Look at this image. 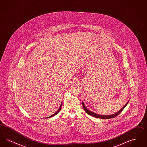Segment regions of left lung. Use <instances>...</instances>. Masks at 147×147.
<instances>
[{
  "instance_id": "left-lung-1",
  "label": "left lung",
  "mask_w": 147,
  "mask_h": 147,
  "mask_svg": "<svg viewBox=\"0 0 147 147\" xmlns=\"http://www.w3.org/2000/svg\"><path fill=\"white\" fill-rule=\"evenodd\" d=\"M128 102H129V101L126 103V105H125L119 111L116 112V113H115V114H113L112 115H109V116H102V115H99L96 114V113H94V112H91L90 111L88 110L85 107V105H84L83 102H82V104H83V108H84V110H85V111L86 112L88 115H90V116H93V117H96V118H99V119H112V118H113V117H115L116 116H117V115H119V114L121 112H122V110L125 109V107L126 106H127V105L128 104Z\"/></svg>"
}]
</instances>
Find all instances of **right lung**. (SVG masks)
Segmentation results:
<instances>
[{"mask_svg": "<svg viewBox=\"0 0 147 147\" xmlns=\"http://www.w3.org/2000/svg\"><path fill=\"white\" fill-rule=\"evenodd\" d=\"M61 108H62V103H61V106H60V107H59V109H58V110L56 112V113H55L54 114H53L52 115H51V116H49V117H47V118H50V117H53V116H55L56 115L58 112H59L60 111H61Z\"/></svg>", "mask_w": 147, "mask_h": 147, "instance_id": "add662e5", "label": "right lung"}]
</instances>
